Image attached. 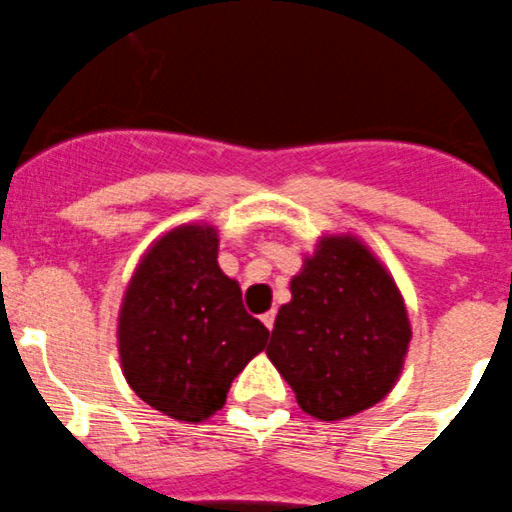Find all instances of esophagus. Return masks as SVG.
I'll return each instance as SVG.
<instances>
[{
	"instance_id": "34e87169",
	"label": "esophagus",
	"mask_w": 512,
	"mask_h": 512,
	"mask_svg": "<svg viewBox=\"0 0 512 512\" xmlns=\"http://www.w3.org/2000/svg\"><path fill=\"white\" fill-rule=\"evenodd\" d=\"M262 324H265L267 329L273 331V326H275V311H267V313H262Z\"/></svg>"
}]
</instances>
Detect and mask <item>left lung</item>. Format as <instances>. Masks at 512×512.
Returning a JSON list of instances; mask_svg holds the SVG:
<instances>
[{"mask_svg":"<svg viewBox=\"0 0 512 512\" xmlns=\"http://www.w3.org/2000/svg\"><path fill=\"white\" fill-rule=\"evenodd\" d=\"M267 357L298 405L321 421H342L393 390L411 342V321L395 280L354 237H321L290 280Z\"/></svg>","mask_w":512,"mask_h":512,"instance_id":"8db88e82","label":"left lung"}]
</instances>
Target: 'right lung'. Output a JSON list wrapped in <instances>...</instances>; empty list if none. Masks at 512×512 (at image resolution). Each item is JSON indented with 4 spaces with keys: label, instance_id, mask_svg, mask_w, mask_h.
Listing matches in <instances>:
<instances>
[{
    "label": "right lung",
    "instance_id": "obj_1",
    "mask_svg": "<svg viewBox=\"0 0 512 512\" xmlns=\"http://www.w3.org/2000/svg\"><path fill=\"white\" fill-rule=\"evenodd\" d=\"M216 252L219 234L209 224L170 229L140 260L119 311L124 377L176 421L214 416L270 336L245 311L239 283L222 273Z\"/></svg>",
    "mask_w": 512,
    "mask_h": 512
}]
</instances>
